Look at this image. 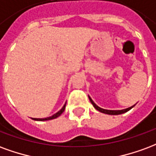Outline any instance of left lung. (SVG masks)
<instances>
[{
  "label": "left lung",
  "instance_id": "1",
  "mask_svg": "<svg viewBox=\"0 0 156 156\" xmlns=\"http://www.w3.org/2000/svg\"><path fill=\"white\" fill-rule=\"evenodd\" d=\"M89 99L90 101V102H91V104L93 105V106L97 110V111H99L100 112H102V113H104V114H107V115H120V114H123V113H126V112H127L128 111H129L131 108H133L135 105H133V106H131V107H129L127 108V109H125V110H120V111H111V110H105V109H102V108L99 107L98 105H96L95 104V102L91 100V98L89 96Z\"/></svg>",
  "mask_w": 156,
  "mask_h": 156
}]
</instances>
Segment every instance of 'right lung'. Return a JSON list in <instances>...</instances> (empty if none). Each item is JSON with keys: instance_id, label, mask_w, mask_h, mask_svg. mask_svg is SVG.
Returning <instances> with one entry per match:
<instances>
[{"instance_id": "add662e5", "label": "right lung", "mask_w": 156, "mask_h": 156, "mask_svg": "<svg viewBox=\"0 0 156 156\" xmlns=\"http://www.w3.org/2000/svg\"><path fill=\"white\" fill-rule=\"evenodd\" d=\"M66 103L64 105V106L61 108L60 111H58L57 113H55V115H51V116L50 117H47V118H43V119H38V118H33V120H39V121H44V120H53V119H55V118H57L58 116H60L63 112H64L65 109H66Z\"/></svg>"}]
</instances>
